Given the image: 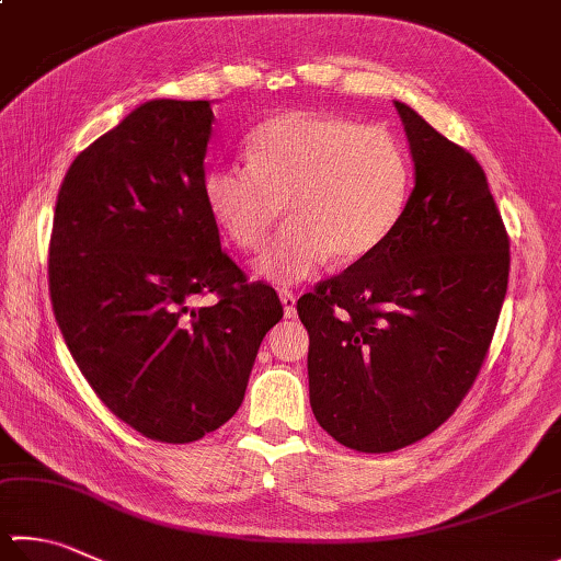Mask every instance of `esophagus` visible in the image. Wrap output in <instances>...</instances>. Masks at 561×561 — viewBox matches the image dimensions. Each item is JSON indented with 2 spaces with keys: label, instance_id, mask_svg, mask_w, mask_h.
I'll use <instances>...</instances> for the list:
<instances>
[{
  "label": "esophagus",
  "instance_id": "34e87169",
  "mask_svg": "<svg viewBox=\"0 0 561 561\" xmlns=\"http://www.w3.org/2000/svg\"><path fill=\"white\" fill-rule=\"evenodd\" d=\"M278 295H280V302H283V314L290 320V317H295V312H298V310H295V295L290 290H280Z\"/></svg>",
  "mask_w": 561,
  "mask_h": 561
}]
</instances>
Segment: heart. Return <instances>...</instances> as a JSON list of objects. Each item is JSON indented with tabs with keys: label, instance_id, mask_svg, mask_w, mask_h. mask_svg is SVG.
<instances>
[{
	"label": "heart",
	"instance_id": "b5f03b06",
	"mask_svg": "<svg viewBox=\"0 0 561 561\" xmlns=\"http://www.w3.org/2000/svg\"><path fill=\"white\" fill-rule=\"evenodd\" d=\"M249 165L217 163L203 175L209 217L239 249L266 241L283 203L290 225L256 259L261 278L290 285L332 256L376 251L396 229L410 193V165L393 134L346 116L280 112L247 139Z\"/></svg>",
	"mask_w": 561,
	"mask_h": 561
}]
</instances>
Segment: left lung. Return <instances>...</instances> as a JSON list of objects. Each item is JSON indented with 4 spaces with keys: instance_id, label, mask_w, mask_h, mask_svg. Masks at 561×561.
<instances>
[{
    "instance_id": "obj_1",
    "label": "left lung",
    "mask_w": 561,
    "mask_h": 561,
    "mask_svg": "<svg viewBox=\"0 0 561 561\" xmlns=\"http://www.w3.org/2000/svg\"><path fill=\"white\" fill-rule=\"evenodd\" d=\"M415 187L390 237L298 300L310 405L340 445L383 454L459 408L508 290L511 239L483 168L396 102Z\"/></svg>"
}]
</instances>
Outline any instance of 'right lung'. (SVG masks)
I'll return each instance as SVG.
<instances>
[{"label": "right lung", "mask_w": 561, "mask_h": 561, "mask_svg": "<svg viewBox=\"0 0 561 561\" xmlns=\"http://www.w3.org/2000/svg\"><path fill=\"white\" fill-rule=\"evenodd\" d=\"M215 114L151 100L90 144L58 190L53 312L94 393L144 437L187 445L234 415L283 305L219 244L203 197ZM218 302L195 309L197 294Z\"/></svg>", "instance_id": "obj_1"}]
</instances>
